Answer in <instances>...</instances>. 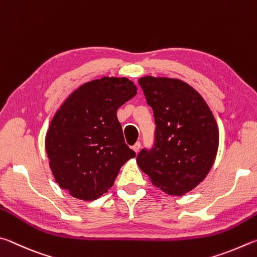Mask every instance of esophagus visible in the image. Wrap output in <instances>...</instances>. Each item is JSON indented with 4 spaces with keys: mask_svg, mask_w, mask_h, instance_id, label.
I'll return each mask as SVG.
<instances>
[{
    "mask_svg": "<svg viewBox=\"0 0 257 257\" xmlns=\"http://www.w3.org/2000/svg\"><path fill=\"white\" fill-rule=\"evenodd\" d=\"M140 148H141V142L138 141V142L136 143V145H134V146L132 147V149H133L134 151H136V152H138L139 150H140Z\"/></svg>",
    "mask_w": 257,
    "mask_h": 257,
    "instance_id": "esophagus-1",
    "label": "esophagus"
}]
</instances>
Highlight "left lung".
<instances>
[{
	"mask_svg": "<svg viewBox=\"0 0 257 257\" xmlns=\"http://www.w3.org/2000/svg\"><path fill=\"white\" fill-rule=\"evenodd\" d=\"M154 110L156 131L151 149H142L137 163L155 186L183 195L203 181L217 156L219 131L201 94L178 79H139Z\"/></svg>",
	"mask_w": 257,
	"mask_h": 257,
	"instance_id": "1",
	"label": "left lung"
}]
</instances>
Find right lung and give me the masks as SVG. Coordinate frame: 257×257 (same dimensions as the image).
<instances>
[{
  "mask_svg": "<svg viewBox=\"0 0 257 257\" xmlns=\"http://www.w3.org/2000/svg\"><path fill=\"white\" fill-rule=\"evenodd\" d=\"M137 90L128 79L103 76L74 90L53 117L45 140L49 166L56 183L73 197H100L121 166L136 157L116 111Z\"/></svg>",
  "mask_w": 257,
  "mask_h": 257,
  "instance_id": "1",
  "label": "right lung"
}]
</instances>
